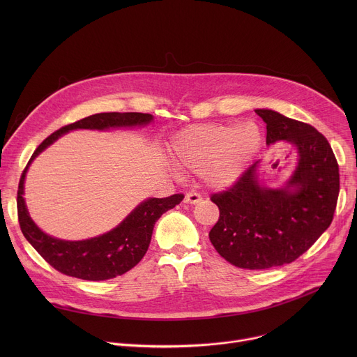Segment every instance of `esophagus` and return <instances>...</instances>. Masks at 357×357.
<instances>
[{
  "label": "esophagus",
  "instance_id": "esophagus-1",
  "mask_svg": "<svg viewBox=\"0 0 357 357\" xmlns=\"http://www.w3.org/2000/svg\"><path fill=\"white\" fill-rule=\"evenodd\" d=\"M202 199H203V197H202L199 193H196V192H189V193H186V196H185V202H186V203H190V205H196V203H200Z\"/></svg>",
  "mask_w": 357,
  "mask_h": 357
}]
</instances>
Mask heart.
Masks as SVG:
<instances>
[{"mask_svg":"<svg viewBox=\"0 0 357 357\" xmlns=\"http://www.w3.org/2000/svg\"><path fill=\"white\" fill-rule=\"evenodd\" d=\"M261 146V131L251 121L237 126L203 124L178 132L171 144L176 165L203 172L216 188L234 183Z\"/></svg>","mask_w":357,"mask_h":357,"instance_id":"obj_1","label":"heart"}]
</instances>
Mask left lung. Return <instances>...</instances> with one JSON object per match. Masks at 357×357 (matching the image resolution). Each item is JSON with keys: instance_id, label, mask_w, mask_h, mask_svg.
I'll return each instance as SVG.
<instances>
[{"instance_id": "8db88e82", "label": "left lung", "mask_w": 357, "mask_h": 357, "mask_svg": "<svg viewBox=\"0 0 357 357\" xmlns=\"http://www.w3.org/2000/svg\"><path fill=\"white\" fill-rule=\"evenodd\" d=\"M267 124V144L296 148L298 167L282 189L260 186L256 165L211 200L219 220L209 238L230 264L267 270L295 261L331 226L339 196V165L328 139L312 126L273 110H256Z\"/></svg>"}]
</instances>
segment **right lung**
Segmentation results:
<instances>
[{"instance_id": "1", "label": "right lung", "mask_w": 357, "mask_h": 357, "mask_svg": "<svg viewBox=\"0 0 357 357\" xmlns=\"http://www.w3.org/2000/svg\"><path fill=\"white\" fill-rule=\"evenodd\" d=\"M152 120L146 113H98L68 124L45 138L35 149L25 167L17 193L18 222L25 238L40 254L42 259L59 273L87 280L103 281L123 275L135 267L148 250L155 222L182 202L183 195L152 197L142 202L112 231L89 240L65 241L45 234L29 218L24 195V181L31 161L62 134L76 128L106 130L110 127H131L148 124Z\"/></svg>"}]
</instances>
